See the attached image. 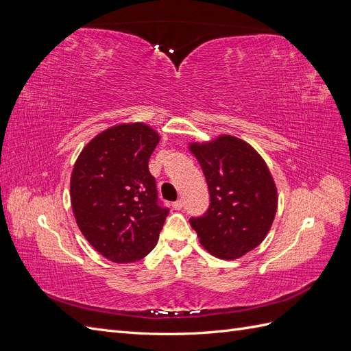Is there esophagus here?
Segmentation results:
<instances>
[{
    "label": "esophagus",
    "instance_id": "34e87169",
    "mask_svg": "<svg viewBox=\"0 0 351 351\" xmlns=\"http://www.w3.org/2000/svg\"><path fill=\"white\" fill-rule=\"evenodd\" d=\"M173 208H174V209H177V210L182 209V208H183V200H182V199H180V200H176L174 204H173Z\"/></svg>",
    "mask_w": 351,
    "mask_h": 351
}]
</instances>
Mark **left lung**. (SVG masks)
<instances>
[{"label":"left lung","instance_id":"8db88e82","mask_svg":"<svg viewBox=\"0 0 351 351\" xmlns=\"http://www.w3.org/2000/svg\"><path fill=\"white\" fill-rule=\"evenodd\" d=\"M189 149L204 169L210 196L206 214L190 218V226L210 254L239 259L271 230L278 206L274 177L259 152L236 136L192 142Z\"/></svg>","mask_w":351,"mask_h":351}]
</instances>
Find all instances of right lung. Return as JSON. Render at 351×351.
I'll use <instances>...</instances> for the list:
<instances>
[{"label": "right lung", "instance_id": "add662e5", "mask_svg": "<svg viewBox=\"0 0 351 351\" xmlns=\"http://www.w3.org/2000/svg\"><path fill=\"white\" fill-rule=\"evenodd\" d=\"M161 136L145 123H121L83 147L73 167L70 200L90 246L115 263L145 258L156 246L168 209L158 205L149 158Z\"/></svg>", "mask_w": 351, "mask_h": 351}]
</instances>
